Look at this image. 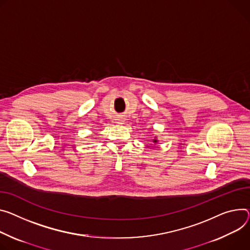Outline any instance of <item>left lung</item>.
<instances>
[{
	"label": "left lung",
	"mask_w": 250,
	"mask_h": 250,
	"mask_svg": "<svg viewBox=\"0 0 250 250\" xmlns=\"http://www.w3.org/2000/svg\"><path fill=\"white\" fill-rule=\"evenodd\" d=\"M152 142H153V143H157V140H153Z\"/></svg>",
	"instance_id": "8db88e82"
}]
</instances>
